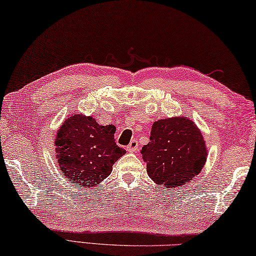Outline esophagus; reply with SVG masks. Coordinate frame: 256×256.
Masks as SVG:
<instances>
[{
	"instance_id": "obj_1",
	"label": "esophagus",
	"mask_w": 256,
	"mask_h": 256,
	"mask_svg": "<svg viewBox=\"0 0 256 256\" xmlns=\"http://www.w3.org/2000/svg\"><path fill=\"white\" fill-rule=\"evenodd\" d=\"M138 146H140V145H138V142L135 140H132L130 142V144L128 145L127 148H128L129 152H132V153H136V152L138 150Z\"/></svg>"
}]
</instances>
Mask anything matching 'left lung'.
Instances as JSON below:
<instances>
[{"instance_id": "obj_1", "label": "left lung", "mask_w": 256, "mask_h": 256, "mask_svg": "<svg viewBox=\"0 0 256 256\" xmlns=\"http://www.w3.org/2000/svg\"><path fill=\"white\" fill-rule=\"evenodd\" d=\"M207 152L199 128L181 116L154 122L150 142L140 153L152 180L174 189L198 176L207 160Z\"/></svg>"}]
</instances>
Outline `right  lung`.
Listing matches in <instances>:
<instances>
[{
  "label": "right lung",
  "mask_w": 256,
  "mask_h": 256,
  "mask_svg": "<svg viewBox=\"0 0 256 256\" xmlns=\"http://www.w3.org/2000/svg\"><path fill=\"white\" fill-rule=\"evenodd\" d=\"M114 124L101 126L91 116L67 118L58 129L55 150L62 174L72 184L90 188L101 183L126 150L114 142Z\"/></svg>",
  "instance_id": "obj_1"
}]
</instances>
